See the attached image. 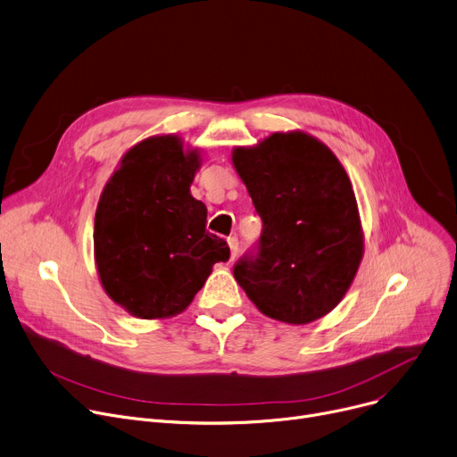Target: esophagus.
Instances as JSON below:
<instances>
[{"mask_svg": "<svg viewBox=\"0 0 457 457\" xmlns=\"http://www.w3.org/2000/svg\"><path fill=\"white\" fill-rule=\"evenodd\" d=\"M227 244H228V247H230V260H234L236 254H237V247H239L237 237H236V236H230V237L227 239Z\"/></svg>", "mask_w": 457, "mask_h": 457, "instance_id": "obj_1", "label": "esophagus"}]
</instances>
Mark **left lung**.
Listing matches in <instances>:
<instances>
[{
	"label": "left lung",
	"instance_id": "left-lung-1",
	"mask_svg": "<svg viewBox=\"0 0 457 457\" xmlns=\"http://www.w3.org/2000/svg\"><path fill=\"white\" fill-rule=\"evenodd\" d=\"M232 164L262 218L254 254L234 278L267 317L306 325L332 312L363 256L351 179L336 154L306 132H275L236 147Z\"/></svg>",
	"mask_w": 457,
	"mask_h": 457
}]
</instances>
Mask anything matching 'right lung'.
I'll use <instances>...</instances> for the list:
<instances>
[{
	"label": "right lung",
	"instance_id": "right-lung-1",
	"mask_svg": "<svg viewBox=\"0 0 457 457\" xmlns=\"http://www.w3.org/2000/svg\"><path fill=\"white\" fill-rule=\"evenodd\" d=\"M197 149L175 134L130 147L104 184L96 210L94 254L109 297L138 319L184 312L213 263L227 262V241L206 230V206L190 186Z\"/></svg>",
	"mask_w": 457,
	"mask_h": 457
}]
</instances>
